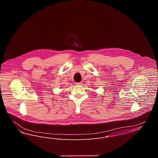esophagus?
<instances>
[{
	"mask_svg": "<svg viewBox=\"0 0 158 158\" xmlns=\"http://www.w3.org/2000/svg\"><path fill=\"white\" fill-rule=\"evenodd\" d=\"M82 82H78V83H76V85H82Z\"/></svg>",
	"mask_w": 158,
	"mask_h": 158,
	"instance_id": "obj_1",
	"label": "esophagus"
}]
</instances>
